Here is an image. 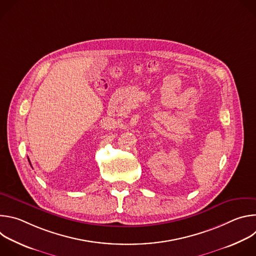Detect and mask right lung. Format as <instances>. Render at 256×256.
Returning <instances> with one entry per match:
<instances>
[{"mask_svg": "<svg viewBox=\"0 0 256 256\" xmlns=\"http://www.w3.org/2000/svg\"><path fill=\"white\" fill-rule=\"evenodd\" d=\"M28 161H29V160H28Z\"/></svg>", "mask_w": 256, "mask_h": 256, "instance_id": "right-lung-1", "label": "right lung"}]
</instances>
